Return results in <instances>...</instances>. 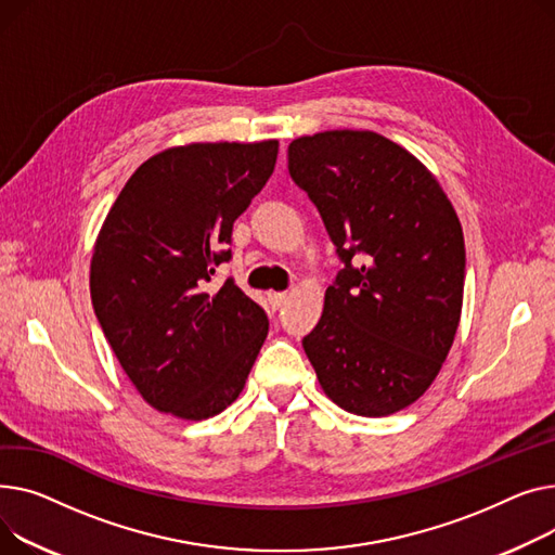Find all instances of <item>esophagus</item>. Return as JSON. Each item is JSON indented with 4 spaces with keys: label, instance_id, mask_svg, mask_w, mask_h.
<instances>
[{
    "label": "esophagus",
    "instance_id": "1",
    "mask_svg": "<svg viewBox=\"0 0 555 555\" xmlns=\"http://www.w3.org/2000/svg\"><path fill=\"white\" fill-rule=\"evenodd\" d=\"M269 300H271V305H273L275 309H280L282 305H286L288 293H269Z\"/></svg>",
    "mask_w": 555,
    "mask_h": 555
}]
</instances>
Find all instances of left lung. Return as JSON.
I'll use <instances>...</instances> for the list:
<instances>
[{"mask_svg":"<svg viewBox=\"0 0 555 555\" xmlns=\"http://www.w3.org/2000/svg\"><path fill=\"white\" fill-rule=\"evenodd\" d=\"M288 175L345 264L302 340L320 387L351 414H395L433 385L460 327V217L414 154L367 129L291 141Z\"/></svg>","mask_w":555,"mask_h":555,"instance_id":"1","label":"left lung"}]
</instances>
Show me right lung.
<instances>
[{"instance_id":"right-lung-1","label":"right lung","mask_w":555,"mask_h":555,"mask_svg":"<svg viewBox=\"0 0 555 555\" xmlns=\"http://www.w3.org/2000/svg\"><path fill=\"white\" fill-rule=\"evenodd\" d=\"M278 141L190 143L129 177L93 244L89 288L120 367L158 412L215 416L244 389L269 334L246 293L212 275L233 223L273 175Z\"/></svg>"}]
</instances>
